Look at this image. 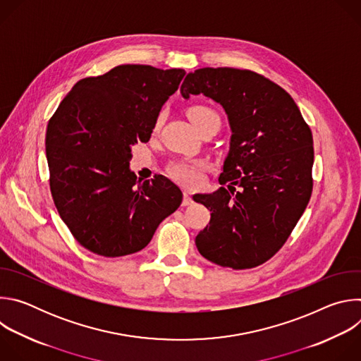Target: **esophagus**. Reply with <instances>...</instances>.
<instances>
[{"label": "esophagus", "instance_id": "34e87169", "mask_svg": "<svg viewBox=\"0 0 361 361\" xmlns=\"http://www.w3.org/2000/svg\"><path fill=\"white\" fill-rule=\"evenodd\" d=\"M192 204V198L188 192H184V197H183V205L184 207H187V205H191Z\"/></svg>", "mask_w": 361, "mask_h": 361}]
</instances>
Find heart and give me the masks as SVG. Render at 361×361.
Returning <instances> with one entry per match:
<instances>
[{"instance_id": "b5f03b06", "label": "heart", "mask_w": 361, "mask_h": 361, "mask_svg": "<svg viewBox=\"0 0 361 361\" xmlns=\"http://www.w3.org/2000/svg\"><path fill=\"white\" fill-rule=\"evenodd\" d=\"M188 117L191 120V123L194 124V127L198 130L204 123H207L210 120H219V116L214 110L205 107V106H195L191 107L188 110ZM163 121V114L159 116L157 121H156V128L160 127ZM169 174L177 180L178 183L187 185V187H192L195 184L200 183L201 180V174H202V163L200 161H187V160H181V161H174L169 166Z\"/></svg>"}]
</instances>
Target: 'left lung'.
<instances>
[{
    "instance_id": "8db88e82",
    "label": "left lung",
    "mask_w": 361,
    "mask_h": 361,
    "mask_svg": "<svg viewBox=\"0 0 361 361\" xmlns=\"http://www.w3.org/2000/svg\"><path fill=\"white\" fill-rule=\"evenodd\" d=\"M181 95L202 94L224 109L230 151L213 194L192 198L212 212L195 237L204 259L234 270L266 263L283 247L313 191V135L291 95L250 70L188 73Z\"/></svg>"
}]
</instances>
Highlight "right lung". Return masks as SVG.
I'll use <instances>...</instances> for the list:
<instances>
[{"mask_svg":"<svg viewBox=\"0 0 361 361\" xmlns=\"http://www.w3.org/2000/svg\"><path fill=\"white\" fill-rule=\"evenodd\" d=\"M185 75L126 64L80 80L45 134L49 188L60 217L87 250L121 257L142 250L183 201L164 176L140 181L131 147L147 142L164 102Z\"/></svg>","mask_w":361,"mask_h":361,"instance_id":"obj_1","label":"right lung"}]
</instances>
